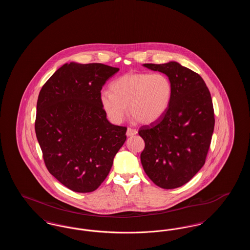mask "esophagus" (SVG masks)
Wrapping results in <instances>:
<instances>
[{
	"mask_svg": "<svg viewBox=\"0 0 250 250\" xmlns=\"http://www.w3.org/2000/svg\"><path fill=\"white\" fill-rule=\"evenodd\" d=\"M137 133H138V131L136 130V129H134V128H131V127H128L127 130H126V135H127L128 137L133 136V135H136Z\"/></svg>",
	"mask_w": 250,
	"mask_h": 250,
	"instance_id": "1",
	"label": "esophagus"
}]
</instances>
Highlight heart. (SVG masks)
<instances>
[{"mask_svg": "<svg viewBox=\"0 0 250 250\" xmlns=\"http://www.w3.org/2000/svg\"><path fill=\"white\" fill-rule=\"evenodd\" d=\"M172 97V84L162 73H130L114 80L110 92L101 91L99 101L108 120L122 123L129 112L143 124H152L167 109Z\"/></svg>", "mask_w": 250, "mask_h": 250, "instance_id": "obj_1", "label": "heart"}]
</instances>
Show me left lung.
Listing matches in <instances>:
<instances>
[{
    "label": "left lung",
    "mask_w": 250,
    "mask_h": 250,
    "mask_svg": "<svg viewBox=\"0 0 250 250\" xmlns=\"http://www.w3.org/2000/svg\"><path fill=\"white\" fill-rule=\"evenodd\" d=\"M143 65L166 74L172 97L159 119L139 130L145 143L141 161L156 186L176 188L189 182L205 163L214 127L212 97L202 77L176 62Z\"/></svg>",
    "instance_id": "8db88e82"
}]
</instances>
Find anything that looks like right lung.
<instances>
[{
  "mask_svg": "<svg viewBox=\"0 0 250 250\" xmlns=\"http://www.w3.org/2000/svg\"><path fill=\"white\" fill-rule=\"evenodd\" d=\"M118 71L103 63H65L39 93L36 138L49 173L70 190L98 188L126 140L127 128L110 124L99 101Z\"/></svg>",
  "mask_w": 250,
  "mask_h": 250,
  "instance_id": "right-lung-1",
  "label": "right lung"
}]
</instances>
